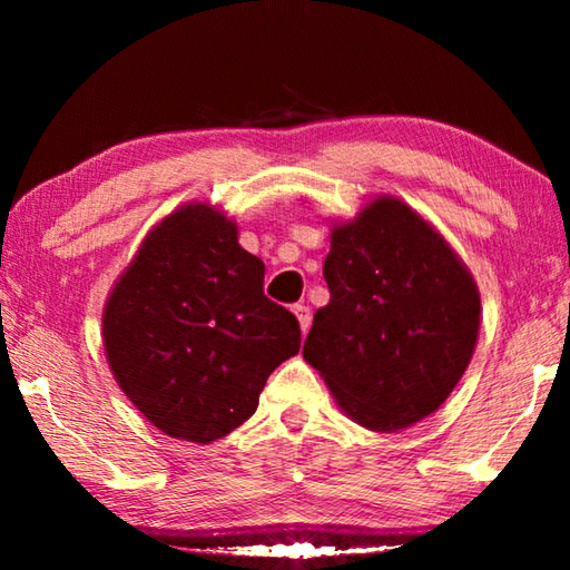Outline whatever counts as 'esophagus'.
I'll return each mask as SVG.
<instances>
[{
  "label": "esophagus",
  "instance_id": "esophagus-1",
  "mask_svg": "<svg viewBox=\"0 0 570 570\" xmlns=\"http://www.w3.org/2000/svg\"><path fill=\"white\" fill-rule=\"evenodd\" d=\"M294 314H296V320H298V326H302V332L306 334L308 326H312V308L304 306V304H296L294 306Z\"/></svg>",
  "mask_w": 570,
  "mask_h": 570
}]
</instances>
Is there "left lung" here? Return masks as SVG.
I'll use <instances>...</instances> for the list:
<instances>
[{
    "label": "left lung",
    "mask_w": 570,
    "mask_h": 570,
    "mask_svg": "<svg viewBox=\"0 0 570 570\" xmlns=\"http://www.w3.org/2000/svg\"><path fill=\"white\" fill-rule=\"evenodd\" d=\"M330 304L314 314L304 360L346 417L400 432L458 387L480 332V292L440 230L394 196L332 226Z\"/></svg>",
    "instance_id": "obj_1"
}]
</instances>
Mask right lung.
Here are the masks:
<instances>
[{
    "mask_svg": "<svg viewBox=\"0 0 570 570\" xmlns=\"http://www.w3.org/2000/svg\"><path fill=\"white\" fill-rule=\"evenodd\" d=\"M266 266L224 210L193 200L148 230L102 308L118 387L168 438H226L302 346L292 312L264 296Z\"/></svg>",
    "mask_w": 570,
    "mask_h": 570,
    "instance_id": "obj_1",
    "label": "right lung"
}]
</instances>
